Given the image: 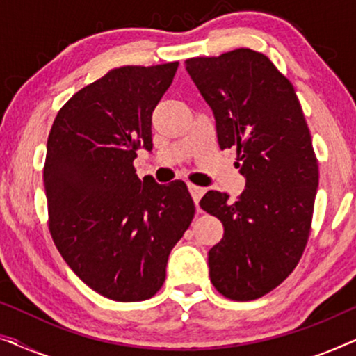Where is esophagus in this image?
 Returning <instances> with one entry per match:
<instances>
[{"instance_id":"34e87169","label":"esophagus","mask_w":356,"mask_h":356,"mask_svg":"<svg viewBox=\"0 0 356 356\" xmlns=\"http://www.w3.org/2000/svg\"><path fill=\"white\" fill-rule=\"evenodd\" d=\"M188 189H189V193H191V197H193V201L196 202V204L199 202V199L202 197V194L206 193V189L201 188V186H196V184H191V183L188 184Z\"/></svg>"}]
</instances>
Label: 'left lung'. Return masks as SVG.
<instances>
[{"label": "left lung", "mask_w": 356, "mask_h": 356, "mask_svg": "<svg viewBox=\"0 0 356 356\" xmlns=\"http://www.w3.org/2000/svg\"><path fill=\"white\" fill-rule=\"evenodd\" d=\"M186 71L211 106L220 149L236 147L246 188L235 202L209 191L204 211L223 223L209 275L230 300L261 298L291 274L308 243L319 170L293 86L250 48L189 58Z\"/></svg>", "instance_id": "obj_1"}]
</instances>
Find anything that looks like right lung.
Masks as SVG:
<instances>
[{"mask_svg": "<svg viewBox=\"0 0 356 356\" xmlns=\"http://www.w3.org/2000/svg\"><path fill=\"white\" fill-rule=\"evenodd\" d=\"M178 61L123 66L76 92L48 134L43 183L48 228L72 272L115 301L160 290L170 251L188 230L186 184L136 175V150L152 149V111Z\"/></svg>", "mask_w": 356, "mask_h": 356, "instance_id": "add662e5", "label": "right lung"}]
</instances>
